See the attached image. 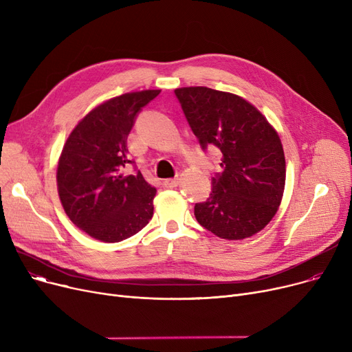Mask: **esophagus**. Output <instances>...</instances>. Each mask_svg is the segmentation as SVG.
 I'll return each mask as SVG.
<instances>
[{
	"instance_id": "1",
	"label": "esophagus",
	"mask_w": 352,
	"mask_h": 352,
	"mask_svg": "<svg viewBox=\"0 0 352 352\" xmlns=\"http://www.w3.org/2000/svg\"><path fill=\"white\" fill-rule=\"evenodd\" d=\"M164 186H165L166 188H175V187L179 186V178L177 177V178H168V179H165V181H164Z\"/></svg>"
}]
</instances>
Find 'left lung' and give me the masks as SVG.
Masks as SVG:
<instances>
[{
	"label": "left lung",
	"mask_w": 352,
	"mask_h": 352,
	"mask_svg": "<svg viewBox=\"0 0 352 352\" xmlns=\"http://www.w3.org/2000/svg\"><path fill=\"white\" fill-rule=\"evenodd\" d=\"M175 96L202 150L215 145L223 153L224 171L212 178L208 199L195 204L197 221L230 241L260 232L278 211L285 188V155L276 129L232 92L182 87Z\"/></svg>",
	"instance_id": "8db88e82"
}]
</instances>
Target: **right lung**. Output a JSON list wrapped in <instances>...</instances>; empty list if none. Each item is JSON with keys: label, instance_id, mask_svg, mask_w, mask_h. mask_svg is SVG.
Masks as SVG:
<instances>
[{"label": "right lung", "instance_id": "1", "mask_svg": "<svg viewBox=\"0 0 352 352\" xmlns=\"http://www.w3.org/2000/svg\"><path fill=\"white\" fill-rule=\"evenodd\" d=\"M161 89L109 98L80 120L68 135L57 166V188L68 218L89 236L120 243L154 215L157 190L142 174L125 175L133 161L126 146L138 111Z\"/></svg>", "mask_w": 352, "mask_h": 352}]
</instances>
